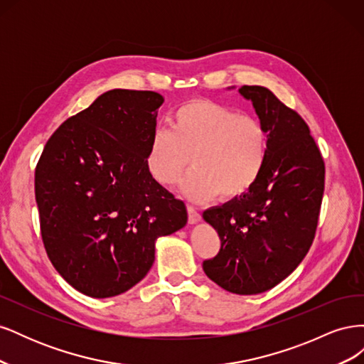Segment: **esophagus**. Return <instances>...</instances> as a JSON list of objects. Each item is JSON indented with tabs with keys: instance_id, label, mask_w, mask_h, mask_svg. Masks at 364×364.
Segmentation results:
<instances>
[{
	"instance_id": "esophagus-1",
	"label": "esophagus",
	"mask_w": 364,
	"mask_h": 364,
	"mask_svg": "<svg viewBox=\"0 0 364 364\" xmlns=\"http://www.w3.org/2000/svg\"><path fill=\"white\" fill-rule=\"evenodd\" d=\"M186 209H188V222L191 225H196L197 222H200V214L197 213V209L194 206L188 205V206H186Z\"/></svg>"
}]
</instances>
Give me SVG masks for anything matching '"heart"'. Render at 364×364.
<instances>
[{"mask_svg":"<svg viewBox=\"0 0 364 364\" xmlns=\"http://www.w3.org/2000/svg\"><path fill=\"white\" fill-rule=\"evenodd\" d=\"M170 130H156L146 149L150 174L173 185L191 165L182 193L203 202L222 193L238 199L258 182L269 158V132L257 117L211 100L179 105L168 118Z\"/></svg>","mask_w":364,"mask_h":364,"instance_id":"obj_1","label":"heart"}]
</instances>
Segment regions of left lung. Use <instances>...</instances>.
Here are the masks:
<instances>
[{
  "mask_svg": "<svg viewBox=\"0 0 364 364\" xmlns=\"http://www.w3.org/2000/svg\"><path fill=\"white\" fill-rule=\"evenodd\" d=\"M269 132V158L245 196L203 213L222 241L206 277L235 294L273 289L299 266L314 240L325 164L302 117L264 86H241Z\"/></svg>",
  "mask_w": 364,
  "mask_h": 364,
  "instance_id": "left-lung-1",
  "label": "left lung"
}]
</instances>
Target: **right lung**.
Listing matches in <instances>:
<instances>
[{"label":"right lung","mask_w":364,"mask_h":364,"mask_svg":"<svg viewBox=\"0 0 364 364\" xmlns=\"http://www.w3.org/2000/svg\"><path fill=\"white\" fill-rule=\"evenodd\" d=\"M164 97L112 90L68 118L35 173L41 234L71 287L112 297L146 277L155 241L186 225L185 203L155 181L146 149Z\"/></svg>","instance_id":"obj_1"}]
</instances>
